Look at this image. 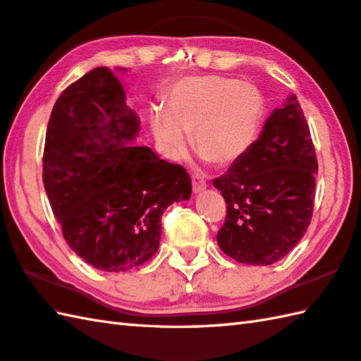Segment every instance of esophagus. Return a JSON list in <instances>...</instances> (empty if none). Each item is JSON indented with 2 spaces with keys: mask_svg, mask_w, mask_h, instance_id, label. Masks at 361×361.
<instances>
[{
  "mask_svg": "<svg viewBox=\"0 0 361 361\" xmlns=\"http://www.w3.org/2000/svg\"><path fill=\"white\" fill-rule=\"evenodd\" d=\"M192 189L194 192H202V190L207 189V181H204V176L200 173L192 175Z\"/></svg>",
  "mask_w": 361,
  "mask_h": 361,
  "instance_id": "obj_1",
  "label": "esophagus"
}]
</instances>
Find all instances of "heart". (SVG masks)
Masks as SVG:
<instances>
[{
  "label": "heart",
  "mask_w": 361,
  "mask_h": 361,
  "mask_svg": "<svg viewBox=\"0 0 361 361\" xmlns=\"http://www.w3.org/2000/svg\"><path fill=\"white\" fill-rule=\"evenodd\" d=\"M264 98L257 86L233 78L207 75L183 78L169 90L166 111L154 109L150 125L167 157L186 150V134L203 159L230 166L241 159L263 122Z\"/></svg>",
  "instance_id": "obj_1"
}]
</instances>
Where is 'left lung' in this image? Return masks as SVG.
<instances>
[{"label":"left lung","instance_id":"8db88e82","mask_svg":"<svg viewBox=\"0 0 361 361\" xmlns=\"http://www.w3.org/2000/svg\"><path fill=\"white\" fill-rule=\"evenodd\" d=\"M317 159L295 95L267 117L241 159L213 181L227 203L217 244L238 263L269 266L307 231L314 207Z\"/></svg>","mask_w":361,"mask_h":361}]
</instances>
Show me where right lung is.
Segmentation results:
<instances>
[{
    "label": "right lung",
    "instance_id": "1",
    "mask_svg": "<svg viewBox=\"0 0 361 361\" xmlns=\"http://www.w3.org/2000/svg\"><path fill=\"white\" fill-rule=\"evenodd\" d=\"M125 100L112 70H90L54 103L44 152V186L63 238L106 272L150 259L164 209L192 192L185 167L133 144L139 118Z\"/></svg>",
    "mask_w": 361,
    "mask_h": 361
}]
</instances>
